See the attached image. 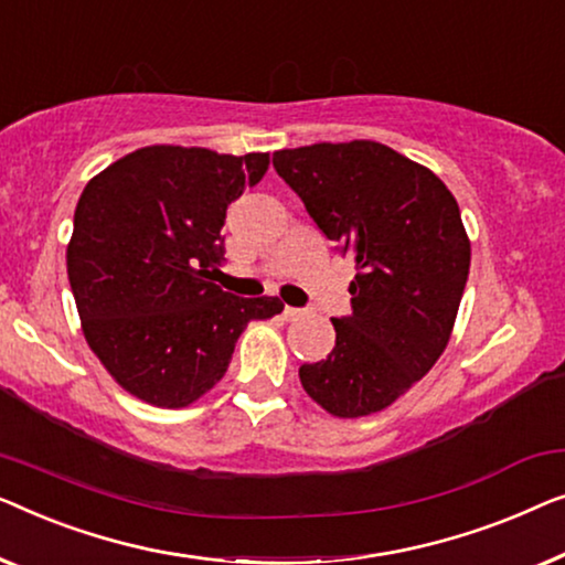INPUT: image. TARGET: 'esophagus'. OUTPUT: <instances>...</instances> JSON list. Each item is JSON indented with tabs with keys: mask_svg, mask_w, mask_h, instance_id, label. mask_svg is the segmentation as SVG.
I'll return each mask as SVG.
<instances>
[{
	"mask_svg": "<svg viewBox=\"0 0 565 565\" xmlns=\"http://www.w3.org/2000/svg\"><path fill=\"white\" fill-rule=\"evenodd\" d=\"M297 317H301V309L284 307V320H297Z\"/></svg>",
	"mask_w": 565,
	"mask_h": 565,
	"instance_id": "34e87169",
	"label": "esophagus"
}]
</instances>
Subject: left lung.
<instances>
[{
	"label": "left lung",
	"instance_id": "8db88e82",
	"mask_svg": "<svg viewBox=\"0 0 565 565\" xmlns=\"http://www.w3.org/2000/svg\"><path fill=\"white\" fill-rule=\"evenodd\" d=\"M274 169L355 260L353 315L332 320L335 348L301 365V386L332 417L386 409L433 369L456 324L471 266L456 196L376 140L284 148Z\"/></svg>",
	"mask_w": 565,
	"mask_h": 565
}]
</instances>
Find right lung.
Masks as SVG:
<instances>
[{"mask_svg":"<svg viewBox=\"0 0 565 565\" xmlns=\"http://www.w3.org/2000/svg\"><path fill=\"white\" fill-rule=\"evenodd\" d=\"M268 153L146 146L84 186L66 268L92 353L127 394L181 409L225 376L237 338L271 320L276 297L212 281L227 204L256 186Z\"/></svg>","mask_w":565,"mask_h":565,"instance_id":"add662e5","label":"right lung"}]
</instances>
